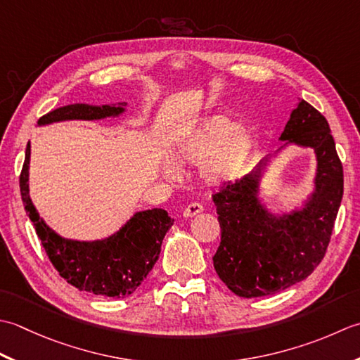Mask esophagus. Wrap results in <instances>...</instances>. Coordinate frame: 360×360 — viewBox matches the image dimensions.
Segmentation results:
<instances>
[{"instance_id":"1","label":"esophagus","mask_w":360,"mask_h":360,"mask_svg":"<svg viewBox=\"0 0 360 360\" xmlns=\"http://www.w3.org/2000/svg\"><path fill=\"white\" fill-rule=\"evenodd\" d=\"M202 211H203L202 205H199V203H189L188 207H186L185 210H183V217L191 219V217H194V216H197V214H200Z\"/></svg>"}]
</instances>
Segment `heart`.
Returning <instances> with one entry per match:
<instances>
[{"mask_svg": "<svg viewBox=\"0 0 360 360\" xmlns=\"http://www.w3.org/2000/svg\"><path fill=\"white\" fill-rule=\"evenodd\" d=\"M255 138L247 129L225 115H211L188 124L175 134L171 152L175 160L161 157L158 171L167 179H177L180 165L202 166V179L212 186L236 180L255 152Z\"/></svg>", "mask_w": 360, "mask_h": 360, "instance_id": "heart-1", "label": "heart"}]
</instances>
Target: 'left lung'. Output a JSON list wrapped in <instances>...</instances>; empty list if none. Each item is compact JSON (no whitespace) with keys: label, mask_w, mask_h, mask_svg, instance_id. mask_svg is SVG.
I'll use <instances>...</instances> for the list:
<instances>
[{"label":"left lung","mask_w":360,"mask_h":360,"mask_svg":"<svg viewBox=\"0 0 360 360\" xmlns=\"http://www.w3.org/2000/svg\"><path fill=\"white\" fill-rule=\"evenodd\" d=\"M284 144L252 172L212 195L221 244L212 264L233 293L244 298L274 295L306 280L323 259L343 195V169L325 116L298 101L284 131ZM312 148L316 174L311 194L288 212L268 205L263 180L284 149Z\"/></svg>","instance_id":"left-lung-1"}]
</instances>
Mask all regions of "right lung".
I'll return each mask as SVG.
<instances>
[{"label":"right lung","mask_w":360,"mask_h":360,"mask_svg":"<svg viewBox=\"0 0 360 360\" xmlns=\"http://www.w3.org/2000/svg\"><path fill=\"white\" fill-rule=\"evenodd\" d=\"M127 102L118 105L71 104L43 116L37 126L63 121H101L118 118L127 112ZM31 143L26 146L20 175L21 200L37 230L48 258L63 280L79 290L101 297L124 298L134 293L149 275L161 252L165 234L174 225L166 210L136 211L120 230L107 238L79 240L63 238L45 222L29 194Z\"/></svg>","instance_id":"add662e5"}]
</instances>
